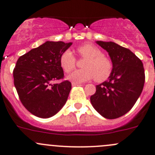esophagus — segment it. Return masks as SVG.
Returning a JSON list of instances; mask_svg holds the SVG:
<instances>
[{
    "instance_id": "obj_1",
    "label": "esophagus",
    "mask_w": 155,
    "mask_h": 155,
    "mask_svg": "<svg viewBox=\"0 0 155 155\" xmlns=\"http://www.w3.org/2000/svg\"><path fill=\"white\" fill-rule=\"evenodd\" d=\"M82 85V84L81 83H76V82H72V86L74 87V86H81Z\"/></svg>"
}]
</instances>
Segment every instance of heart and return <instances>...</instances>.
<instances>
[{
	"instance_id": "1",
	"label": "heart",
	"mask_w": 155,
	"mask_h": 155,
	"mask_svg": "<svg viewBox=\"0 0 155 155\" xmlns=\"http://www.w3.org/2000/svg\"><path fill=\"white\" fill-rule=\"evenodd\" d=\"M78 52L87 60L82 68L73 72L68 79L73 82L79 83L95 79L97 82H104L110 76L112 72V64L109 58L103 55L97 46L85 43L77 48ZM76 60L70 50H66L60 57V64L65 73H69L76 68Z\"/></svg>"
}]
</instances>
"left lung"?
<instances>
[{"instance_id":"obj_1","label":"left lung","mask_w":155,"mask_h":155,"mask_svg":"<svg viewBox=\"0 0 155 155\" xmlns=\"http://www.w3.org/2000/svg\"><path fill=\"white\" fill-rule=\"evenodd\" d=\"M107 50L112 62L107 81L96 86L91 96L95 110L108 119H115L129 112L143 91L145 71L142 61L128 48L113 42L97 41Z\"/></svg>"}]
</instances>
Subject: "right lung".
Segmentation results:
<instances>
[{
  "mask_svg": "<svg viewBox=\"0 0 155 155\" xmlns=\"http://www.w3.org/2000/svg\"><path fill=\"white\" fill-rule=\"evenodd\" d=\"M72 45L47 41L20 56L13 70L14 85L28 111L42 118H50L61 109L71 90V82L64 79L60 57Z\"/></svg>",
  "mask_w": 155,
  "mask_h": 155,
  "instance_id": "1",
  "label": "right lung"
}]
</instances>
